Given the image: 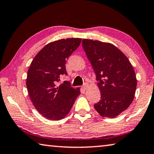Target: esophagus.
Returning a JSON list of instances; mask_svg holds the SVG:
<instances>
[{
	"label": "esophagus",
	"instance_id": "1",
	"mask_svg": "<svg viewBox=\"0 0 154 154\" xmlns=\"http://www.w3.org/2000/svg\"><path fill=\"white\" fill-rule=\"evenodd\" d=\"M82 88L84 89V90H86L87 89V88H88V84H85L84 85V86H83Z\"/></svg>",
	"mask_w": 154,
	"mask_h": 154
}]
</instances>
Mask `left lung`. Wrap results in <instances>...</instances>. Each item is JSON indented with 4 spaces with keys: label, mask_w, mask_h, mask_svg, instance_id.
Listing matches in <instances>:
<instances>
[{
    "label": "left lung",
    "mask_w": 154,
    "mask_h": 154,
    "mask_svg": "<svg viewBox=\"0 0 154 154\" xmlns=\"http://www.w3.org/2000/svg\"><path fill=\"white\" fill-rule=\"evenodd\" d=\"M82 46L96 74L101 100L94 104L103 117L115 118L132 103L137 86L128 58L108 42L83 39Z\"/></svg>",
    "instance_id": "obj_1"
}]
</instances>
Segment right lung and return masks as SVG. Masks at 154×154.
Masks as SVG:
<instances>
[{
  "mask_svg": "<svg viewBox=\"0 0 154 154\" xmlns=\"http://www.w3.org/2000/svg\"><path fill=\"white\" fill-rule=\"evenodd\" d=\"M81 38L61 39L41 49L31 63L26 88L35 108L48 120L58 121L69 113L80 88L68 82L57 86L61 75H67L66 60L79 47Z\"/></svg>",
  "mask_w": 154,
  "mask_h": 154,
  "instance_id": "add662e5",
  "label": "right lung"
}]
</instances>
